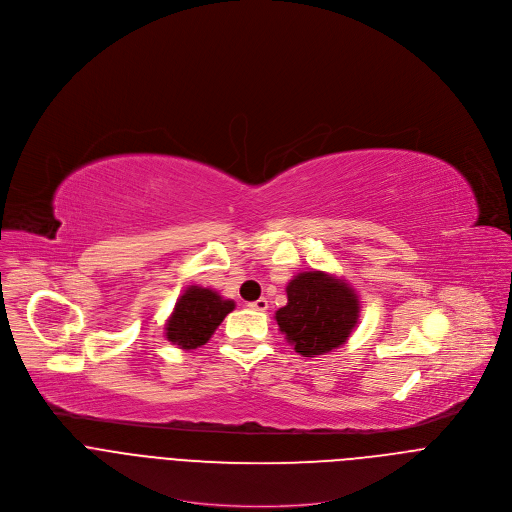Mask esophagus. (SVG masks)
Segmentation results:
<instances>
[{
  "instance_id": "obj_1",
  "label": "esophagus",
  "mask_w": 512,
  "mask_h": 512,
  "mask_svg": "<svg viewBox=\"0 0 512 512\" xmlns=\"http://www.w3.org/2000/svg\"><path fill=\"white\" fill-rule=\"evenodd\" d=\"M249 308L251 310H257V312H265L267 308H269V302L265 300V298H259L257 302H253V304H249Z\"/></svg>"
}]
</instances>
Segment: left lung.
Segmentation results:
<instances>
[{"label":"left lung","instance_id":"1","mask_svg":"<svg viewBox=\"0 0 512 512\" xmlns=\"http://www.w3.org/2000/svg\"><path fill=\"white\" fill-rule=\"evenodd\" d=\"M287 306L275 312L285 338L302 356L326 354L342 346L358 322V296L344 281L324 271H304L287 283Z\"/></svg>","mask_w":512,"mask_h":512}]
</instances>
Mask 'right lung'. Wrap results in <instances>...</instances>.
<instances>
[{
  "instance_id": "obj_1",
  "label": "right lung",
  "mask_w": 512,
  "mask_h": 512,
  "mask_svg": "<svg viewBox=\"0 0 512 512\" xmlns=\"http://www.w3.org/2000/svg\"><path fill=\"white\" fill-rule=\"evenodd\" d=\"M235 310L233 300H225L216 291L190 285L178 298L166 324V338L184 350H194L210 340L227 314Z\"/></svg>"
}]
</instances>
